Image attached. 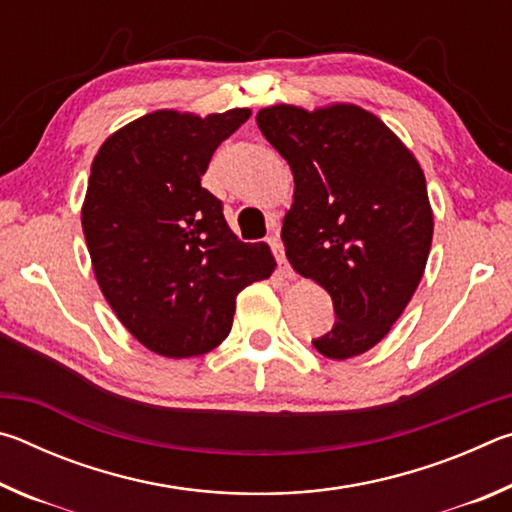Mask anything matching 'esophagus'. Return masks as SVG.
Returning a JSON list of instances; mask_svg holds the SVG:
<instances>
[{
    "label": "esophagus",
    "instance_id": "34e87169",
    "mask_svg": "<svg viewBox=\"0 0 512 512\" xmlns=\"http://www.w3.org/2000/svg\"><path fill=\"white\" fill-rule=\"evenodd\" d=\"M268 246H271V250H273V255L277 259V266H280V273L284 277H293V268L287 262V253H284V246H282L280 235H277V232H273V235L268 237Z\"/></svg>",
    "mask_w": 512,
    "mask_h": 512
}]
</instances>
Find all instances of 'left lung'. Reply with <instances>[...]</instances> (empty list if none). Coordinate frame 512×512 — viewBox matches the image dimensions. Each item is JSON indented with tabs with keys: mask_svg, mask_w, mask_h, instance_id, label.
<instances>
[{
	"mask_svg": "<svg viewBox=\"0 0 512 512\" xmlns=\"http://www.w3.org/2000/svg\"><path fill=\"white\" fill-rule=\"evenodd\" d=\"M257 126L293 173L282 241L293 271L334 302V327L311 343L327 359L368 352L409 305L427 266L433 214L413 153L352 103L309 112L271 106Z\"/></svg>",
	"mask_w": 512,
	"mask_h": 512,
	"instance_id": "obj_1",
	"label": "left lung"
}]
</instances>
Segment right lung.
I'll list each match as a JSON object with an SVG mask.
<instances>
[{"instance_id":"right-lung-1","label":"right lung","mask_w":512,"mask_h":512,"mask_svg":"<svg viewBox=\"0 0 512 512\" xmlns=\"http://www.w3.org/2000/svg\"><path fill=\"white\" fill-rule=\"evenodd\" d=\"M250 117L158 110L112 133L94 155L81 223L101 293L144 348L198 357L230 334L237 296L271 277L266 244H244L201 187L225 137Z\"/></svg>"}]
</instances>
